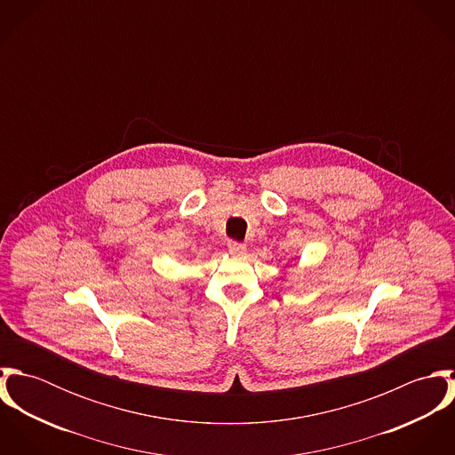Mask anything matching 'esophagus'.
Segmentation results:
<instances>
[{"mask_svg":"<svg viewBox=\"0 0 455 455\" xmlns=\"http://www.w3.org/2000/svg\"><path fill=\"white\" fill-rule=\"evenodd\" d=\"M228 252H229L231 256L240 258V256H243V254L247 252V245H245V243H240V242H229Z\"/></svg>","mask_w":455,"mask_h":455,"instance_id":"obj_1","label":"esophagus"}]
</instances>
